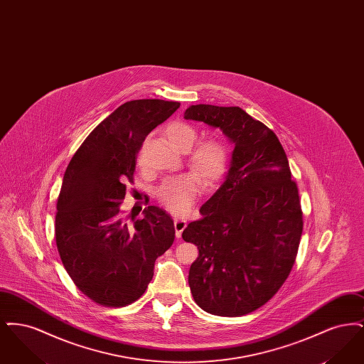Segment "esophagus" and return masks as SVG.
Masks as SVG:
<instances>
[{
  "instance_id": "34e87169",
  "label": "esophagus",
  "mask_w": 364,
  "mask_h": 364,
  "mask_svg": "<svg viewBox=\"0 0 364 364\" xmlns=\"http://www.w3.org/2000/svg\"><path fill=\"white\" fill-rule=\"evenodd\" d=\"M173 224L174 230H176V237L180 239L183 230H184L186 226H187V221H186V220H180V218H174Z\"/></svg>"
}]
</instances>
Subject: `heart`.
Returning a JSON list of instances; mask_svg holds the SVG:
<instances>
[{"label":"heart","mask_w":364,"mask_h":364,"mask_svg":"<svg viewBox=\"0 0 364 364\" xmlns=\"http://www.w3.org/2000/svg\"><path fill=\"white\" fill-rule=\"evenodd\" d=\"M166 135L176 149L187 151L196 141L198 131L188 122H176L168 125ZM228 158V147L223 140L203 139L191 150L188 164L203 176L206 184L213 186L225 173ZM198 175L190 172L165 180L156 191L158 202L174 215H184L203 190V180Z\"/></svg>","instance_id":"b5f03b06"}]
</instances>
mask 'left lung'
Wrapping results in <instances>:
<instances>
[{"label": "left lung", "mask_w": 364, "mask_h": 364, "mask_svg": "<svg viewBox=\"0 0 364 364\" xmlns=\"http://www.w3.org/2000/svg\"><path fill=\"white\" fill-rule=\"evenodd\" d=\"M184 119L235 143L225 181L183 232L199 251L191 294L203 311L242 316L277 294L294 267L303 232L297 184L277 135L239 106L192 105Z\"/></svg>", "instance_id": "1"}]
</instances>
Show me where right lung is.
Here are the masks:
<instances>
[{
    "mask_svg": "<svg viewBox=\"0 0 364 364\" xmlns=\"http://www.w3.org/2000/svg\"><path fill=\"white\" fill-rule=\"evenodd\" d=\"M178 107L164 100L122 104L90 132L64 174L57 250L77 289L100 306L136 301L153 279L156 258L173 244V221L162 208L149 206L136 220L122 205L144 139Z\"/></svg>",
    "mask_w": 364,
    "mask_h": 364,
    "instance_id": "add662e5",
    "label": "right lung"
}]
</instances>
